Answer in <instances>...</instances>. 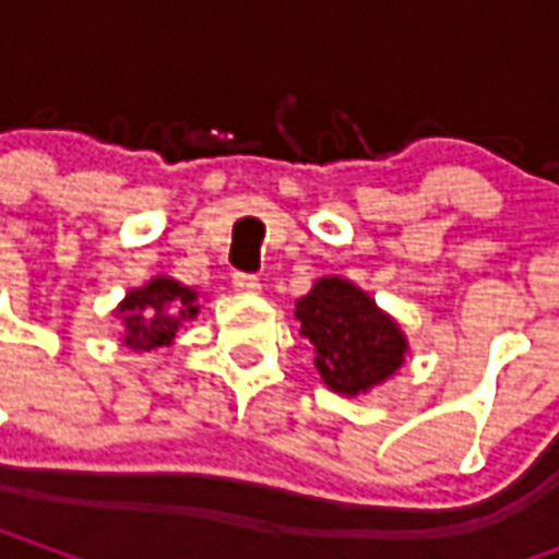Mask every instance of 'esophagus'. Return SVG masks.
Here are the masks:
<instances>
[{
  "label": "esophagus",
  "instance_id": "esophagus-1",
  "mask_svg": "<svg viewBox=\"0 0 559 559\" xmlns=\"http://www.w3.org/2000/svg\"><path fill=\"white\" fill-rule=\"evenodd\" d=\"M233 287L239 293H260V278H257V275H248V272H236V275H233Z\"/></svg>",
  "mask_w": 559,
  "mask_h": 559
}]
</instances>
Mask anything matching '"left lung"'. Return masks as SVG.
<instances>
[{
	"mask_svg": "<svg viewBox=\"0 0 559 559\" xmlns=\"http://www.w3.org/2000/svg\"><path fill=\"white\" fill-rule=\"evenodd\" d=\"M296 320L314 344V365L338 395H362L386 383L404 365L407 338L401 326L353 281L329 275L296 302Z\"/></svg>",
	"mask_w": 559,
	"mask_h": 559,
	"instance_id": "8db88e82",
	"label": "left lung"
}]
</instances>
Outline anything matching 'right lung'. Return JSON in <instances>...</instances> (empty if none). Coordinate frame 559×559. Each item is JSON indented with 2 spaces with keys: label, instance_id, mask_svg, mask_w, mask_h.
<instances>
[{
  "label": "right lung",
  "instance_id": "1",
  "mask_svg": "<svg viewBox=\"0 0 559 559\" xmlns=\"http://www.w3.org/2000/svg\"><path fill=\"white\" fill-rule=\"evenodd\" d=\"M197 311H200L197 290L167 275H155L148 284L128 293L116 308V314L122 317V326H126L122 344L140 353L167 347L176 338L182 320L197 317Z\"/></svg>",
  "mask_w": 559,
  "mask_h": 559
}]
</instances>
